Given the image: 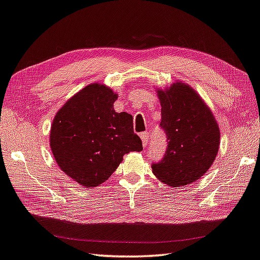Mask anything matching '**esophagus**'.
Returning <instances> with one entry per match:
<instances>
[{"label": "esophagus", "mask_w": 260, "mask_h": 260, "mask_svg": "<svg viewBox=\"0 0 260 260\" xmlns=\"http://www.w3.org/2000/svg\"><path fill=\"white\" fill-rule=\"evenodd\" d=\"M140 136H141V140H142V144H143L144 147H146L147 146V141H149V134L145 133V132H144V133H142Z\"/></svg>", "instance_id": "obj_1"}]
</instances>
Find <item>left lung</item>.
<instances>
[{"label": "left lung", "mask_w": 260, "mask_h": 260, "mask_svg": "<svg viewBox=\"0 0 260 260\" xmlns=\"http://www.w3.org/2000/svg\"><path fill=\"white\" fill-rule=\"evenodd\" d=\"M155 91L168 149L164 159L152 165V171L168 186L192 184L206 174L215 160L220 127L210 107L187 83L176 81Z\"/></svg>", "instance_id": "left-lung-1"}]
</instances>
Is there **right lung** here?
I'll return each mask as SVG.
<instances>
[{"instance_id": "obj_1", "label": "right lung", "mask_w": 260, "mask_h": 260, "mask_svg": "<svg viewBox=\"0 0 260 260\" xmlns=\"http://www.w3.org/2000/svg\"><path fill=\"white\" fill-rule=\"evenodd\" d=\"M118 94L103 83H91L66 101L50 127L49 145L65 175L85 188L113 175L129 152L143 150L134 134L133 117L116 113Z\"/></svg>"}]
</instances>
